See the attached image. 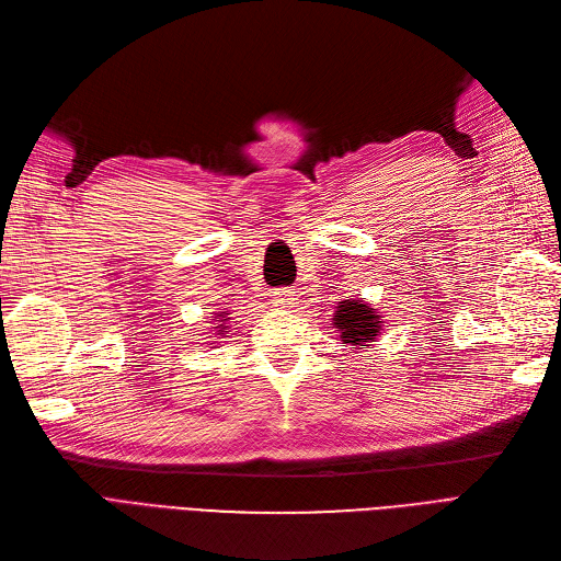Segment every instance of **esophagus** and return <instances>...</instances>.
I'll list each match as a JSON object with an SVG mask.
<instances>
[{
	"instance_id": "esophagus-1",
	"label": "esophagus",
	"mask_w": 561,
	"mask_h": 561,
	"mask_svg": "<svg viewBox=\"0 0 561 561\" xmlns=\"http://www.w3.org/2000/svg\"><path fill=\"white\" fill-rule=\"evenodd\" d=\"M276 301H278V307H285V304H293L295 301V295L293 293H276Z\"/></svg>"
}]
</instances>
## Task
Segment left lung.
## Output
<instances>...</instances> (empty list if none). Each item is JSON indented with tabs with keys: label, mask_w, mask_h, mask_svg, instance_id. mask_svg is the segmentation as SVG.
<instances>
[{
	"label": "left lung",
	"mask_w": 561,
	"mask_h": 561,
	"mask_svg": "<svg viewBox=\"0 0 561 561\" xmlns=\"http://www.w3.org/2000/svg\"><path fill=\"white\" fill-rule=\"evenodd\" d=\"M334 328L339 332L342 344L348 346H371L381 334V316L377 309H371L363 299H344L339 301L334 311Z\"/></svg>",
	"instance_id": "8db88e82"
}]
</instances>
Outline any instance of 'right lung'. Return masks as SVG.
Here are the masks:
<instances>
[{"label": "right lung", "instance_id": "add662e5", "mask_svg": "<svg viewBox=\"0 0 561 561\" xmlns=\"http://www.w3.org/2000/svg\"><path fill=\"white\" fill-rule=\"evenodd\" d=\"M215 318H217V330H215V334H225L227 332V322L231 320L229 318V313L227 311H219V313H215Z\"/></svg>", "mask_w": 561, "mask_h": 561}]
</instances>
